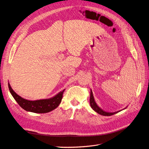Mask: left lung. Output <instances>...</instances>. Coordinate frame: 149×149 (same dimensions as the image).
Listing matches in <instances>:
<instances>
[{
  "label": "left lung",
  "instance_id": "obj_1",
  "mask_svg": "<svg viewBox=\"0 0 149 149\" xmlns=\"http://www.w3.org/2000/svg\"><path fill=\"white\" fill-rule=\"evenodd\" d=\"M89 103H90V106H91L92 109L96 112L97 113H98L99 114L102 115V116H112V115H114V114L118 113V112H120V111H116V112H107L104 111L103 109H102L101 107H99L97 106V104H96V102H95V100H94V98L93 96V92L91 90V92H90V100H89ZM126 107L124 108V109H126Z\"/></svg>",
  "mask_w": 149,
  "mask_h": 149
}]
</instances>
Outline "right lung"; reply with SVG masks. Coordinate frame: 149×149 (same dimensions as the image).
<instances>
[{
  "label": "right lung",
  "instance_id": "obj_1",
  "mask_svg": "<svg viewBox=\"0 0 149 149\" xmlns=\"http://www.w3.org/2000/svg\"><path fill=\"white\" fill-rule=\"evenodd\" d=\"M8 86L12 96L20 106L26 111L34 112V113H47L56 109L61 101L63 93L65 91V89H63L51 98L30 101L25 100L18 95L11 88L9 82L8 83Z\"/></svg>",
  "mask_w": 149,
  "mask_h": 149
}]
</instances>
